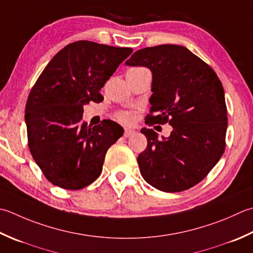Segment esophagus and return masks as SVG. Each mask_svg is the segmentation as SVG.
Listing matches in <instances>:
<instances>
[{
    "label": "esophagus",
    "instance_id": "1",
    "mask_svg": "<svg viewBox=\"0 0 253 253\" xmlns=\"http://www.w3.org/2000/svg\"><path fill=\"white\" fill-rule=\"evenodd\" d=\"M136 133V131L133 129H130V128H125V131H124V136H125L126 138L128 137H131Z\"/></svg>",
    "mask_w": 253,
    "mask_h": 253
}]
</instances>
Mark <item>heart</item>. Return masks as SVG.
I'll return each instance as SVG.
<instances>
[{
    "label": "heart",
    "instance_id": "1",
    "mask_svg": "<svg viewBox=\"0 0 253 253\" xmlns=\"http://www.w3.org/2000/svg\"><path fill=\"white\" fill-rule=\"evenodd\" d=\"M117 120L123 123H131L133 120V114L129 112H121L117 114Z\"/></svg>",
    "mask_w": 253,
    "mask_h": 253
}]
</instances>
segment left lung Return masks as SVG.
<instances>
[{"instance_id":"obj_1","label":"left lung","mask_w":253,"mask_h":253,"mask_svg":"<svg viewBox=\"0 0 253 253\" xmlns=\"http://www.w3.org/2000/svg\"><path fill=\"white\" fill-rule=\"evenodd\" d=\"M129 67L152 73L148 125L169 123V137L140 130L148 146L137 158L146 182L163 192H181L209 174L225 150V92L215 71L189 49L160 44L136 51Z\"/></svg>"}]
</instances>
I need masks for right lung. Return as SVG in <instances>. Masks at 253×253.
Wrapping results in <instances>:
<instances>
[{
  "label": "right lung",
  "mask_w": 253,
  "mask_h": 253,
  "mask_svg": "<svg viewBox=\"0 0 253 253\" xmlns=\"http://www.w3.org/2000/svg\"><path fill=\"white\" fill-rule=\"evenodd\" d=\"M131 48L79 41L61 49L35 83L25 108L28 147L53 185L80 190L100 176L106 151L124 133L105 120L88 127L83 106L100 103V90Z\"/></svg>",
  "instance_id": "obj_1"
}]
</instances>
